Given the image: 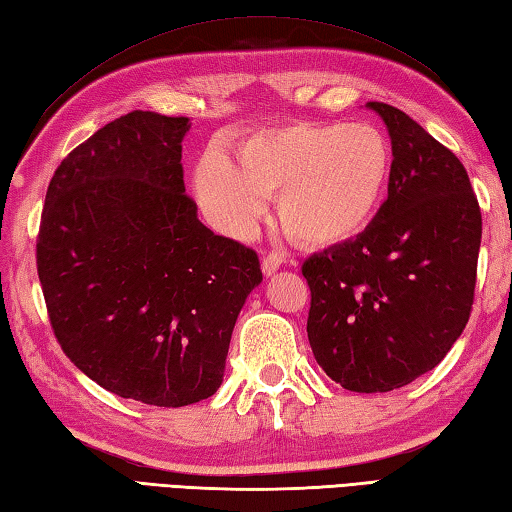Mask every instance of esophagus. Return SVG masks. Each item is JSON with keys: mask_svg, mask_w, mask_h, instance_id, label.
<instances>
[{"mask_svg": "<svg viewBox=\"0 0 512 512\" xmlns=\"http://www.w3.org/2000/svg\"><path fill=\"white\" fill-rule=\"evenodd\" d=\"M282 264H284V259H282V255H277V253H270V255H266L264 259H262V273L266 275V277H270V275H275L279 268H282Z\"/></svg>", "mask_w": 512, "mask_h": 512, "instance_id": "34e87169", "label": "esophagus"}]
</instances>
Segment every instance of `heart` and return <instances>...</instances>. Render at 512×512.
Masks as SVG:
<instances>
[{"instance_id":"b5f03b06","label":"heart","mask_w":512,"mask_h":512,"mask_svg":"<svg viewBox=\"0 0 512 512\" xmlns=\"http://www.w3.org/2000/svg\"><path fill=\"white\" fill-rule=\"evenodd\" d=\"M393 179V148L370 124L286 122L262 126L235 144V164L208 150L193 186L210 222L244 237L277 197V217L306 248H335L373 226Z\"/></svg>"}]
</instances>
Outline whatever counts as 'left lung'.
I'll use <instances>...</instances> for the list:
<instances>
[{
  "mask_svg": "<svg viewBox=\"0 0 512 512\" xmlns=\"http://www.w3.org/2000/svg\"><path fill=\"white\" fill-rule=\"evenodd\" d=\"M393 146L388 199L364 235L308 257V342L333 382L388 393L433 370L473 308L482 213L462 162L382 102Z\"/></svg>",
  "mask_w": 512,
  "mask_h": 512,
  "instance_id": "left-lung-1",
  "label": "left lung"
}]
</instances>
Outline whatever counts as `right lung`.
Returning <instances> with one entry per match:
<instances>
[{
	"label": "right lung",
	"mask_w": 512,
	"mask_h": 512,
	"mask_svg": "<svg viewBox=\"0 0 512 512\" xmlns=\"http://www.w3.org/2000/svg\"><path fill=\"white\" fill-rule=\"evenodd\" d=\"M188 117L133 110L57 166L37 273L66 357L119 397L179 408L224 382L230 335L262 284L255 250L186 195Z\"/></svg>",
	"instance_id": "1"
}]
</instances>
